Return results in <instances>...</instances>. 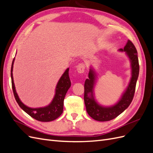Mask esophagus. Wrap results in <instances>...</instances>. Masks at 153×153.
<instances>
[{"label": "esophagus", "instance_id": "1", "mask_svg": "<svg viewBox=\"0 0 153 153\" xmlns=\"http://www.w3.org/2000/svg\"><path fill=\"white\" fill-rule=\"evenodd\" d=\"M77 72L78 73L80 74H82L84 73V71H85V65L83 63H81V64H79L77 66Z\"/></svg>", "mask_w": 153, "mask_h": 153}]
</instances>
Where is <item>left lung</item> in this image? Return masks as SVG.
<instances>
[{"instance_id": "1", "label": "left lung", "mask_w": 153, "mask_h": 153, "mask_svg": "<svg viewBox=\"0 0 153 153\" xmlns=\"http://www.w3.org/2000/svg\"><path fill=\"white\" fill-rule=\"evenodd\" d=\"M119 52H125L130 62L131 76L129 84L117 102L110 106L100 105L95 99L94 88L98 79L95 69L90 67L89 78L84 84V103L86 110L90 116L98 121H110L123 113L131 103L135 94L137 81L139 74V64L137 51L131 41L128 40L124 48H120Z\"/></svg>"}]
</instances>
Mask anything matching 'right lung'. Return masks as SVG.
I'll list each match as a JSON object with an SVG mask.
<instances>
[{
    "label": "right lung",
    "instance_id": "1",
    "mask_svg": "<svg viewBox=\"0 0 153 153\" xmlns=\"http://www.w3.org/2000/svg\"><path fill=\"white\" fill-rule=\"evenodd\" d=\"M15 58L13 59L11 69V83L14 96H15V100L20 107L25 111L27 114H29L30 117L38 120L39 121L50 122L58 118L63 112L64 100L65 98L66 92L69 89V87H71V81L69 76V68L66 69V71H64L58 81L56 87H55V95L51 103L47 106H43V107L31 108L22 102L16 92L13 76V64L14 62H15Z\"/></svg>",
    "mask_w": 153,
    "mask_h": 153
}]
</instances>
